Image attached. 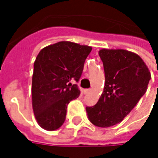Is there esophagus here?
Segmentation results:
<instances>
[{
	"label": "esophagus",
	"mask_w": 158,
	"mask_h": 158,
	"mask_svg": "<svg viewBox=\"0 0 158 158\" xmlns=\"http://www.w3.org/2000/svg\"><path fill=\"white\" fill-rule=\"evenodd\" d=\"M90 92V89H84V94H89Z\"/></svg>",
	"instance_id": "esophagus-1"
}]
</instances>
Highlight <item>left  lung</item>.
<instances>
[{"label":"left lung","instance_id":"1","mask_svg":"<svg viewBox=\"0 0 158 158\" xmlns=\"http://www.w3.org/2000/svg\"><path fill=\"white\" fill-rule=\"evenodd\" d=\"M105 86L98 102L86 107L89 120L98 127L122 122L135 108L147 89L151 74L136 54L123 49H102Z\"/></svg>","mask_w":158,"mask_h":158}]
</instances>
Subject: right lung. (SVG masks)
Masks as SVG:
<instances>
[{
	"label": "right lung",
	"mask_w": 158,
	"mask_h": 158,
	"mask_svg": "<svg viewBox=\"0 0 158 158\" xmlns=\"http://www.w3.org/2000/svg\"><path fill=\"white\" fill-rule=\"evenodd\" d=\"M92 48L62 41L44 48L34 64L32 104L38 124L45 130L58 129L65 122L67 106L80 94L77 84Z\"/></svg>",
	"instance_id": "add662e5"
}]
</instances>
